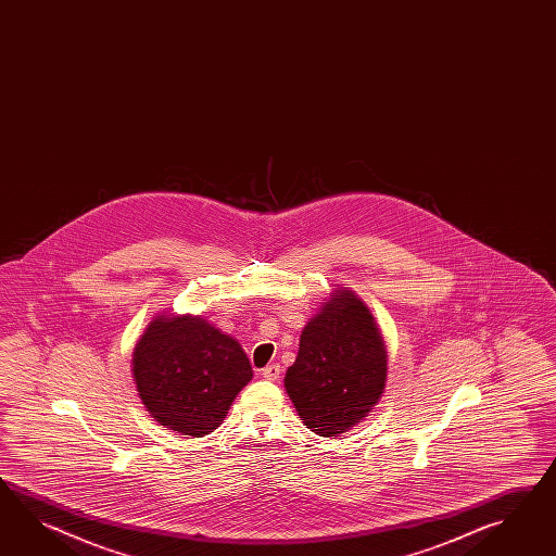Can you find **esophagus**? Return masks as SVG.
<instances>
[{"label": "esophagus", "mask_w": 556, "mask_h": 556, "mask_svg": "<svg viewBox=\"0 0 556 556\" xmlns=\"http://www.w3.org/2000/svg\"><path fill=\"white\" fill-rule=\"evenodd\" d=\"M261 376L275 381V379H279V376H281V366H279V364H271V366L263 367V369H261Z\"/></svg>", "instance_id": "obj_1"}]
</instances>
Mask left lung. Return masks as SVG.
Segmentation results:
<instances>
[{
    "label": "left lung",
    "mask_w": 556,
    "mask_h": 556,
    "mask_svg": "<svg viewBox=\"0 0 556 556\" xmlns=\"http://www.w3.org/2000/svg\"><path fill=\"white\" fill-rule=\"evenodd\" d=\"M388 381V350L366 303L348 287L324 299L301 331L285 390L303 424L336 438L366 420Z\"/></svg>",
    "instance_id": "8db88e82"
}]
</instances>
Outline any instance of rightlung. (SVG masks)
<instances>
[{"mask_svg":"<svg viewBox=\"0 0 556 556\" xmlns=\"http://www.w3.org/2000/svg\"><path fill=\"white\" fill-rule=\"evenodd\" d=\"M132 378L154 420L203 438L223 424L253 367L239 341L201 315L159 313L136 341Z\"/></svg>","mask_w":556,"mask_h":556,"instance_id":"1","label":"right lung"}]
</instances>
